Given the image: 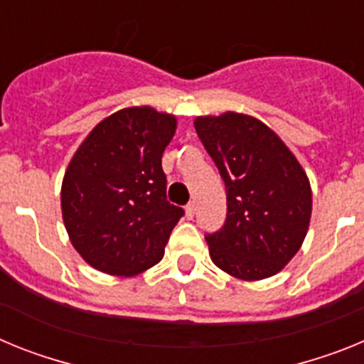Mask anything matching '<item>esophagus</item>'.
Segmentation results:
<instances>
[{"label": "esophagus", "mask_w": 364, "mask_h": 364, "mask_svg": "<svg viewBox=\"0 0 364 364\" xmlns=\"http://www.w3.org/2000/svg\"><path fill=\"white\" fill-rule=\"evenodd\" d=\"M195 211H197V208H195V202H191V204L186 205V217H188L189 220L195 217Z\"/></svg>", "instance_id": "obj_1"}]
</instances>
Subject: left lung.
Returning a JSON list of instances; mask_svg holds the SVG:
<instances>
[{
  "label": "left lung",
  "instance_id": "obj_1",
  "mask_svg": "<svg viewBox=\"0 0 364 364\" xmlns=\"http://www.w3.org/2000/svg\"><path fill=\"white\" fill-rule=\"evenodd\" d=\"M195 129L226 184V224L205 237L213 264L239 281L277 275L310 228L306 171L281 136L255 117L205 114L195 118Z\"/></svg>",
  "mask_w": 364,
  "mask_h": 364
}]
</instances>
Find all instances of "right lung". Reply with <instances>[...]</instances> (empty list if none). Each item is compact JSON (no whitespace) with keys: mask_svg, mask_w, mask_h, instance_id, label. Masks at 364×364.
<instances>
[{"mask_svg":"<svg viewBox=\"0 0 364 364\" xmlns=\"http://www.w3.org/2000/svg\"><path fill=\"white\" fill-rule=\"evenodd\" d=\"M176 117L151 105L112 112L83 138L62 182V218L87 264L117 277L153 268L184 215L166 200L162 154Z\"/></svg>","mask_w":364,"mask_h":364,"instance_id":"right-lung-1","label":"right lung"}]
</instances>
